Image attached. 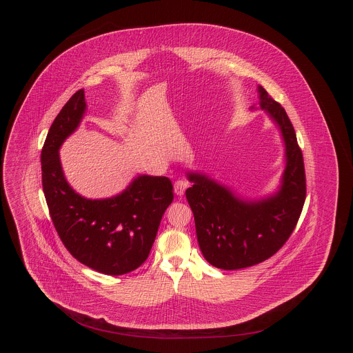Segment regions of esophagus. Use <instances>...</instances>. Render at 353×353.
Here are the masks:
<instances>
[{
	"label": "esophagus",
	"mask_w": 353,
	"mask_h": 353,
	"mask_svg": "<svg viewBox=\"0 0 353 353\" xmlns=\"http://www.w3.org/2000/svg\"><path fill=\"white\" fill-rule=\"evenodd\" d=\"M190 186L189 181L188 179H179L175 182V186H174V192L176 196H183L185 190Z\"/></svg>",
	"instance_id": "1"
}]
</instances>
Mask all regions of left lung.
I'll return each instance as SVG.
<instances>
[{
	"label": "left lung",
	"mask_w": 353,
	"mask_h": 353,
	"mask_svg": "<svg viewBox=\"0 0 353 353\" xmlns=\"http://www.w3.org/2000/svg\"><path fill=\"white\" fill-rule=\"evenodd\" d=\"M259 105L277 123L285 144V170L279 192L249 201L199 172L186 199L194 214L205 259L224 270L256 265L279 252L294 232L305 200V172L295 129L280 103L258 87Z\"/></svg>",
	"instance_id": "left-lung-1"
}]
</instances>
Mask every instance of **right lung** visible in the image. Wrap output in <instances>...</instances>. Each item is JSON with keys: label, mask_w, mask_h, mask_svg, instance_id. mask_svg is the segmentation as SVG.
Here are the masks:
<instances>
[{"label": "right lung", "mask_w": 353, "mask_h": 353, "mask_svg": "<svg viewBox=\"0 0 353 353\" xmlns=\"http://www.w3.org/2000/svg\"><path fill=\"white\" fill-rule=\"evenodd\" d=\"M79 90L51 123L42 148V186L52 224L63 246L79 262L108 276L136 270L148 258L161 217L174 200L165 176H137L121 194L88 200L66 182L59 148L85 112Z\"/></svg>", "instance_id": "add662e5"}]
</instances>
